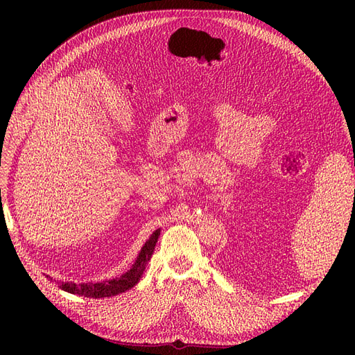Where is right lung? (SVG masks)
<instances>
[{
  "instance_id": "add662e5",
  "label": "right lung",
  "mask_w": 355,
  "mask_h": 355,
  "mask_svg": "<svg viewBox=\"0 0 355 355\" xmlns=\"http://www.w3.org/2000/svg\"><path fill=\"white\" fill-rule=\"evenodd\" d=\"M158 235H160V229L155 230L153 235H150V238L146 241V244L143 245L141 252L139 253L137 261L134 262L132 268L130 271H126V273L120 277L111 279V281H105V282H97V284L89 282V284L76 285V284H69V282H59V286H61L64 291L78 294V296L93 297V299L111 297V296H116V294H120L132 288V286L140 281L143 271L146 268L148 261L153 258Z\"/></svg>"
}]
</instances>
